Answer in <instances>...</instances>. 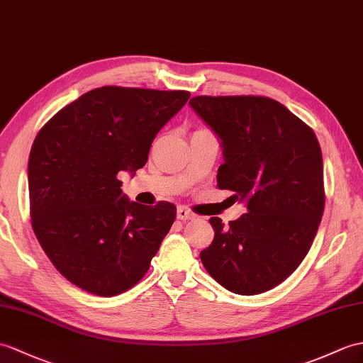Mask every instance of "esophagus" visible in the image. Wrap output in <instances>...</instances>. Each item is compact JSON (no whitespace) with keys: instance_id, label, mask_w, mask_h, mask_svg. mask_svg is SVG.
<instances>
[{"instance_id":"esophagus-1","label":"esophagus","mask_w":363,"mask_h":363,"mask_svg":"<svg viewBox=\"0 0 363 363\" xmlns=\"http://www.w3.org/2000/svg\"><path fill=\"white\" fill-rule=\"evenodd\" d=\"M176 216H178V220H181V221H189L195 218V213L190 212V210L185 207H178V210H176Z\"/></svg>"}]
</instances>
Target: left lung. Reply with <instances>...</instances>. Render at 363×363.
<instances>
[{"label":"left lung","instance_id":"obj_1","mask_svg":"<svg viewBox=\"0 0 363 363\" xmlns=\"http://www.w3.org/2000/svg\"><path fill=\"white\" fill-rule=\"evenodd\" d=\"M191 108L223 140L218 187L247 202L199 254L206 271L235 294L255 296L284 281L311 249L325 208L323 159L311 126L263 96H196Z\"/></svg>","mask_w":363,"mask_h":363}]
</instances>
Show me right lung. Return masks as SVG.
I'll return each instance as SVG.
<instances>
[{"mask_svg": "<svg viewBox=\"0 0 363 363\" xmlns=\"http://www.w3.org/2000/svg\"><path fill=\"white\" fill-rule=\"evenodd\" d=\"M189 97V91L96 88L38 131L28 167L32 229L77 288L113 297L147 274L176 207L130 202L119 173L147 164L151 142Z\"/></svg>", "mask_w": 363, "mask_h": 363, "instance_id": "obj_1", "label": "right lung"}]
</instances>
